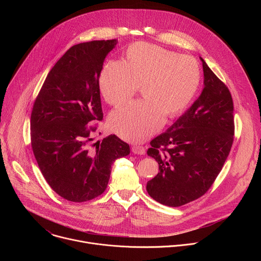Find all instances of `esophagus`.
Wrapping results in <instances>:
<instances>
[{"label": "esophagus", "mask_w": 261, "mask_h": 261, "mask_svg": "<svg viewBox=\"0 0 261 261\" xmlns=\"http://www.w3.org/2000/svg\"><path fill=\"white\" fill-rule=\"evenodd\" d=\"M132 152L137 155H143V154H145V148L141 145L136 144V145L132 146Z\"/></svg>", "instance_id": "obj_1"}]
</instances>
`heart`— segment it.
Instances as JSON below:
<instances>
[{
	"mask_svg": "<svg viewBox=\"0 0 261 261\" xmlns=\"http://www.w3.org/2000/svg\"><path fill=\"white\" fill-rule=\"evenodd\" d=\"M200 85V69L190 56L137 42L125 51V60L105 63L99 76L105 101L120 106L140 86L142 100L131 102L111 114L110 130L125 140L140 142L157 132L166 118L188 107Z\"/></svg>",
	"mask_w": 261,
	"mask_h": 261,
	"instance_id": "b5f03b06",
	"label": "heart"
}]
</instances>
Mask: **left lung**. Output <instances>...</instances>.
I'll use <instances>...</instances> for the list:
<instances>
[{"label": "left lung", "instance_id": "obj_1", "mask_svg": "<svg viewBox=\"0 0 261 261\" xmlns=\"http://www.w3.org/2000/svg\"><path fill=\"white\" fill-rule=\"evenodd\" d=\"M200 60L204 76L200 96L166 132L150 142L146 152L159 164V172L147 181L146 191L167 206H180L205 194L233 142L231 94Z\"/></svg>", "mask_w": 261, "mask_h": 261}]
</instances>
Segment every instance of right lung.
Instances as JSON below:
<instances>
[{"mask_svg": "<svg viewBox=\"0 0 261 261\" xmlns=\"http://www.w3.org/2000/svg\"><path fill=\"white\" fill-rule=\"evenodd\" d=\"M117 39L73 45L56 63L31 115V143L50 188L64 199L83 202L101 195L111 164L130 154L117 135L91 143L103 119L99 76Z\"/></svg>", "mask_w": 261, "mask_h": 261, "instance_id": "right-lung-1", "label": "right lung"}]
</instances>
